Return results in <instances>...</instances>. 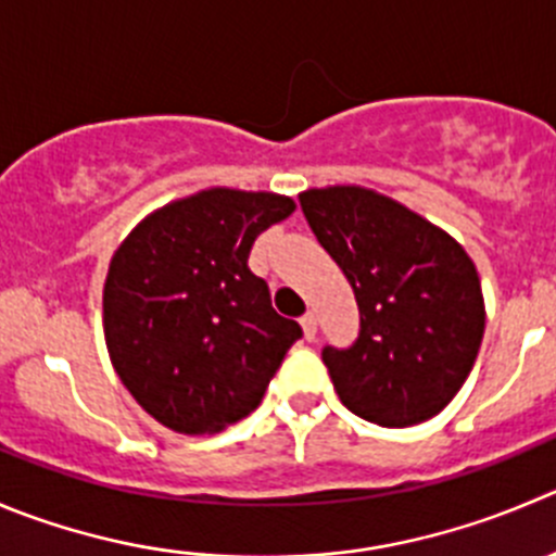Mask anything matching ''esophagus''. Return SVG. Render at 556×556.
<instances>
[{"instance_id":"1","label":"esophagus","mask_w":556,"mask_h":556,"mask_svg":"<svg viewBox=\"0 0 556 556\" xmlns=\"http://www.w3.org/2000/svg\"><path fill=\"white\" fill-rule=\"evenodd\" d=\"M300 321H303L305 338H308V341H314V338H316V314H314V311H308V314H305Z\"/></svg>"}]
</instances>
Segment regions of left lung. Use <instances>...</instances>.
Here are the masks:
<instances>
[{
	"instance_id": "left-lung-1",
	"label": "left lung",
	"mask_w": 556,
	"mask_h": 556,
	"mask_svg": "<svg viewBox=\"0 0 556 556\" xmlns=\"http://www.w3.org/2000/svg\"><path fill=\"white\" fill-rule=\"evenodd\" d=\"M300 207L361 308L357 341L321 349L341 404L384 428L440 415L483 341L472 258L440 226L361 185L303 190Z\"/></svg>"
}]
</instances>
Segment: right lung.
<instances>
[{
  "label": "right lung",
  "mask_w": 556,
  "mask_h": 556,
  "mask_svg": "<svg viewBox=\"0 0 556 556\" xmlns=\"http://www.w3.org/2000/svg\"><path fill=\"white\" fill-rule=\"evenodd\" d=\"M294 213L289 195L210 188L147 215L111 256L103 332L141 409L179 433L251 415L303 330L251 273L253 240Z\"/></svg>",
  "instance_id": "add662e5"
}]
</instances>
